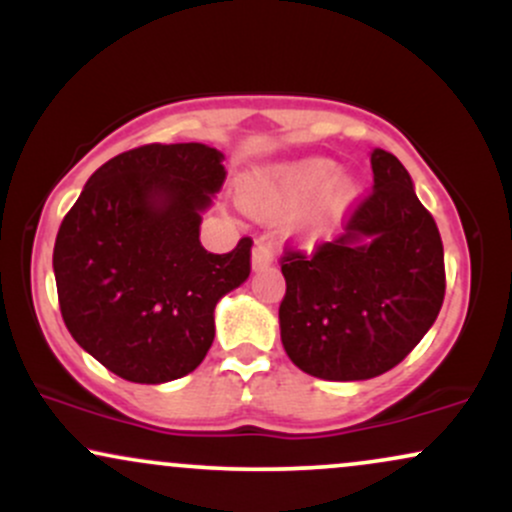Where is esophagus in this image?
Masks as SVG:
<instances>
[{
    "mask_svg": "<svg viewBox=\"0 0 512 512\" xmlns=\"http://www.w3.org/2000/svg\"><path fill=\"white\" fill-rule=\"evenodd\" d=\"M272 260H274L272 245H269L267 240H257L255 248H252V267L255 269L267 267V264H272Z\"/></svg>",
    "mask_w": 512,
    "mask_h": 512,
    "instance_id": "34e87169",
    "label": "esophagus"
}]
</instances>
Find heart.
Returning a JSON list of instances; mask_svg holds the SVG:
<instances>
[{"label":"heart","instance_id":"obj_1","mask_svg":"<svg viewBox=\"0 0 512 512\" xmlns=\"http://www.w3.org/2000/svg\"><path fill=\"white\" fill-rule=\"evenodd\" d=\"M334 168L337 166H334L330 158H305V161L264 170V173L245 182L240 199H243L245 207L257 211V214H284V211L301 204L303 199H308L315 190H320L321 185L332 177ZM356 195L358 182L351 175H334L333 180L322 188L313 211H310L308 226H305L308 236L315 238L325 233L330 223L337 221L354 204Z\"/></svg>","mask_w":512,"mask_h":512}]
</instances>
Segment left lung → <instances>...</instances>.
Returning a JSON list of instances; mask_svg holds the SVG:
<instances>
[{"instance_id":"left-lung-1","label":"left lung","mask_w":512,"mask_h":512,"mask_svg":"<svg viewBox=\"0 0 512 512\" xmlns=\"http://www.w3.org/2000/svg\"><path fill=\"white\" fill-rule=\"evenodd\" d=\"M373 190L344 214V233L313 252L286 245L281 342L322 380H368L395 368L431 330L445 298L443 240L390 151L370 154Z\"/></svg>"}]
</instances>
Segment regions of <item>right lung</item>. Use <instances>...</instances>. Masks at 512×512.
<instances>
[{
  "mask_svg": "<svg viewBox=\"0 0 512 512\" xmlns=\"http://www.w3.org/2000/svg\"><path fill=\"white\" fill-rule=\"evenodd\" d=\"M223 154L144 144L86 182L55 240L62 320L81 349L129 383L192 373L214 342V308L250 276L252 238L214 255L202 211L221 190Z\"/></svg>",
  "mask_w": 512,
  "mask_h": 512,
  "instance_id": "1",
  "label": "right lung"
}]
</instances>
